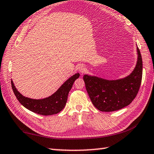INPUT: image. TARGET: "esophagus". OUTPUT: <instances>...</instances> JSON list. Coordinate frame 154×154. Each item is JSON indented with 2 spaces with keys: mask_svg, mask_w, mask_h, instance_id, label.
<instances>
[{
  "mask_svg": "<svg viewBox=\"0 0 154 154\" xmlns=\"http://www.w3.org/2000/svg\"><path fill=\"white\" fill-rule=\"evenodd\" d=\"M78 69H79V71L81 72V73H83V72L86 71V68H85V66H84V65H83V64L79 65V68H78Z\"/></svg>",
  "mask_w": 154,
  "mask_h": 154,
  "instance_id": "obj_1",
  "label": "esophagus"
}]
</instances>
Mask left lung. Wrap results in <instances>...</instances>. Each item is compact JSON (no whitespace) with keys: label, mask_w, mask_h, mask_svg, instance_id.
Returning <instances> with one entry per match:
<instances>
[{"label":"left lung","mask_w":154,"mask_h":154,"mask_svg":"<svg viewBox=\"0 0 154 154\" xmlns=\"http://www.w3.org/2000/svg\"><path fill=\"white\" fill-rule=\"evenodd\" d=\"M137 54V62L134 71L123 79L106 80L88 75L83 76L90 100L99 111H118L129 105L136 97L143 75L142 57L139 48Z\"/></svg>","instance_id":"obj_1"}]
</instances>
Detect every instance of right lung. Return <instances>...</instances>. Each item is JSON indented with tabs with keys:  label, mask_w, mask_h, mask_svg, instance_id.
<instances>
[{
	"label": "right lung",
	"mask_w": 154,
	"mask_h": 154,
	"mask_svg": "<svg viewBox=\"0 0 154 154\" xmlns=\"http://www.w3.org/2000/svg\"><path fill=\"white\" fill-rule=\"evenodd\" d=\"M79 73L72 75L61 85L60 88L54 94L48 98L38 99V100L22 96L15 88L12 80L11 87L18 101L24 107L35 113L42 116H51V115L58 113L64 109L66 105L69 91L71 90L75 81L79 78Z\"/></svg>",
	"instance_id": "right-lung-1"
}]
</instances>
